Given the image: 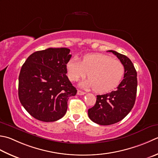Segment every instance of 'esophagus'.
<instances>
[{
	"instance_id": "34e87169",
	"label": "esophagus",
	"mask_w": 158,
	"mask_h": 158,
	"mask_svg": "<svg viewBox=\"0 0 158 158\" xmlns=\"http://www.w3.org/2000/svg\"><path fill=\"white\" fill-rule=\"evenodd\" d=\"M85 94V92H83L81 90H78L77 91V94L78 95H84Z\"/></svg>"
}]
</instances>
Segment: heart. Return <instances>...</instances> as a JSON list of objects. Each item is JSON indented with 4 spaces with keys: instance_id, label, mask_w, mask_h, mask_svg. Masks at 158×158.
<instances>
[{
    "instance_id": "obj_1",
    "label": "heart",
    "mask_w": 158,
    "mask_h": 158,
    "mask_svg": "<svg viewBox=\"0 0 158 158\" xmlns=\"http://www.w3.org/2000/svg\"><path fill=\"white\" fill-rule=\"evenodd\" d=\"M68 77L73 81L87 74L88 79L80 83L87 89L93 88L97 93H106L118 85L125 73V67L119 60L103 54L86 55L80 61L73 57L66 64Z\"/></svg>"
}]
</instances>
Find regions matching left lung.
<instances>
[{"label": "left lung", "instance_id": "left-lung-1", "mask_svg": "<svg viewBox=\"0 0 158 158\" xmlns=\"http://www.w3.org/2000/svg\"><path fill=\"white\" fill-rule=\"evenodd\" d=\"M125 67L124 79L116 90L97 95L94 107L88 110L89 119L101 125H110L123 120L134 107L137 92V73L131 61L124 55L112 50Z\"/></svg>", "mask_w": 158, "mask_h": 158}]
</instances>
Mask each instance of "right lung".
Masks as SVG:
<instances>
[{
	"label": "right lung",
	"instance_id": "1",
	"mask_svg": "<svg viewBox=\"0 0 158 158\" xmlns=\"http://www.w3.org/2000/svg\"><path fill=\"white\" fill-rule=\"evenodd\" d=\"M67 48H49L33 52L21 68L18 97L31 116L43 122H54L65 115L70 97L77 89L66 76L72 56Z\"/></svg>",
	"mask_w": 158,
	"mask_h": 158
}]
</instances>
